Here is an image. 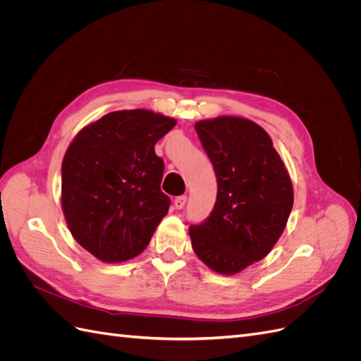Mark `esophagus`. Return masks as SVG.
Listing matches in <instances>:
<instances>
[{
	"label": "esophagus",
	"instance_id": "obj_1",
	"mask_svg": "<svg viewBox=\"0 0 361 361\" xmlns=\"http://www.w3.org/2000/svg\"><path fill=\"white\" fill-rule=\"evenodd\" d=\"M185 203H187V195H179V197L174 199V207H176V209H182Z\"/></svg>",
	"mask_w": 361,
	"mask_h": 361
}]
</instances>
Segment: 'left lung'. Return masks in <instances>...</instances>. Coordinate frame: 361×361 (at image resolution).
<instances>
[{
  "instance_id": "8db88e82",
  "label": "left lung",
  "mask_w": 361,
  "mask_h": 361,
  "mask_svg": "<svg viewBox=\"0 0 361 361\" xmlns=\"http://www.w3.org/2000/svg\"><path fill=\"white\" fill-rule=\"evenodd\" d=\"M216 176V202L190 226L194 253L218 274L233 276L264 259L285 231L293 204L289 173L267 130L220 116L194 125Z\"/></svg>"
}]
</instances>
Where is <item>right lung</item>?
Listing matches in <instances>:
<instances>
[{
	"instance_id": "right-lung-1",
	"label": "right lung",
	"mask_w": 361,
	"mask_h": 361,
	"mask_svg": "<svg viewBox=\"0 0 361 361\" xmlns=\"http://www.w3.org/2000/svg\"><path fill=\"white\" fill-rule=\"evenodd\" d=\"M176 125L149 110L113 111L75 135L61 164V207L72 236L106 264L138 256L169 212L157 141Z\"/></svg>"
}]
</instances>
